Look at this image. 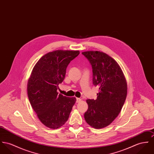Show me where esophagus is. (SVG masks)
Returning <instances> with one entry per match:
<instances>
[{
    "mask_svg": "<svg viewBox=\"0 0 154 154\" xmlns=\"http://www.w3.org/2000/svg\"><path fill=\"white\" fill-rule=\"evenodd\" d=\"M76 100H76V102H77V103H80V102L82 101V99H81V98H77Z\"/></svg>",
    "mask_w": 154,
    "mask_h": 154,
    "instance_id": "esophagus-1",
    "label": "esophagus"
}]
</instances>
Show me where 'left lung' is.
I'll list each match as a JSON object with an SVG mask.
<instances>
[{
  "mask_svg": "<svg viewBox=\"0 0 154 154\" xmlns=\"http://www.w3.org/2000/svg\"><path fill=\"white\" fill-rule=\"evenodd\" d=\"M93 69V82L99 87L97 98L88 99L84 114L87 123L95 129L106 127L117 117L127 95V83L117 62L100 51L82 52Z\"/></svg>",
  "mask_w": 154,
  "mask_h": 154,
  "instance_id": "1",
  "label": "left lung"
}]
</instances>
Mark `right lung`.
Listing matches in <instances>:
<instances>
[{
  "label": "right lung",
  "mask_w": 154,
  "mask_h": 154,
  "mask_svg": "<svg viewBox=\"0 0 154 154\" xmlns=\"http://www.w3.org/2000/svg\"><path fill=\"white\" fill-rule=\"evenodd\" d=\"M80 54L79 50H57L43 56L36 63L27 82L29 101L41 122L57 129L68 120L76 98L57 92L66 68Z\"/></svg>",
  "instance_id": "right-lung-1"
}]
</instances>
